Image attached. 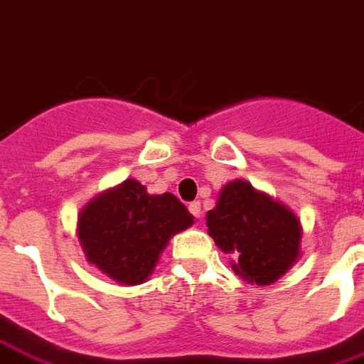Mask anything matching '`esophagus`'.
Returning <instances> with one entry per match:
<instances>
[{
    "label": "esophagus",
    "mask_w": 364,
    "mask_h": 364,
    "mask_svg": "<svg viewBox=\"0 0 364 364\" xmlns=\"http://www.w3.org/2000/svg\"><path fill=\"white\" fill-rule=\"evenodd\" d=\"M188 211H191L192 215H194V217H196V218H200V217H202V203H200V202H192L191 205H188Z\"/></svg>",
    "instance_id": "1"
}]
</instances>
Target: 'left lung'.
I'll return each mask as SVG.
<instances>
[{
    "label": "left lung",
    "instance_id": "left-lung-1",
    "mask_svg": "<svg viewBox=\"0 0 364 364\" xmlns=\"http://www.w3.org/2000/svg\"><path fill=\"white\" fill-rule=\"evenodd\" d=\"M205 224L218 249L233 256V273L249 284H273L301 258L297 215L245 179L224 185Z\"/></svg>",
    "mask_w": 364,
    "mask_h": 364
}]
</instances>
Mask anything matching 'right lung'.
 <instances>
[{"label":"right lung","mask_w":364,"mask_h":364,"mask_svg":"<svg viewBox=\"0 0 364 364\" xmlns=\"http://www.w3.org/2000/svg\"><path fill=\"white\" fill-rule=\"evenodd\" d=\"M194 224L173 194H149L132 177L106 188L78 213L76 235L85 259L125 286L146 282L176 233Z\"/></svg>","instance_id":"add662e5"}]
</instances>
